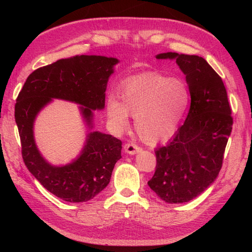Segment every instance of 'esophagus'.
Instances as JSON below:
<instances>
[{"mask_svg": "<svg viewBox=\"0 0 252 252\" xmlns=\"http://www.w3.org/2000/svg\"><path fill=\"white\" fill-rule=\"evenodd\" d=\"M124 149H125V152H127V154H129V155H135V154H138V152H140L142 150V148L139 147L138 145L132 144V143L125 144Z\"/></svg>", "mask_w": 252, "mask_h": 252, "instance_id": "esophagus-1", "label": "esophagus"}]
</instances>
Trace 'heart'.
<instances>
[{
    "mask_svg": "<svg viewBox=\"0 0 252 252\" xmlns=\"http://www.w3.org/2000/svg\"><path fill=\"white\" fill-rule=\"evenodd\" d=\"M121 101L110 97L107 114L113 127L124 131L129 114L135 117L141 138L155 144L175 132L190 102V90L181 79L159 73H146L127 81L121 90Z\"/></svg>",
    "mask_w": 252,
    "mask_h": 252,
    "instance_id": "heart-1",
    "label": "heart"
}]
</instances>
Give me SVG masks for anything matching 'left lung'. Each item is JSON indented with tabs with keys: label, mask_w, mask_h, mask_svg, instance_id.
<instances>
[{
	"label": "left lung",
	"mask_w": 252,
	"mask_h": 252,
	"mask_svg": "<svg viewBox=\"0 0 252 252\" xmlns=\"http://www.w3.org/2000/svg\"><path fill=\"white\" fill-rule=\"evenodd\" d=\"M186 75L191 103L188 116L166 146L156 148V172L148 186L170 204L186 203L204 192L222 168L233 120L222 78L199 56L165 52Z\"/></svg>",
	"instance_id": "8db88e82"
}]
</instances>
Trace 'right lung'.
<instances>
[{
  "label": "right lung",
  "mask_w": 252,
  "mask_h": 252,
  "mask_svg": "<svg viewBox=\"0 0 252 252\" xmlns=\"http://www.w3.org/2000/svg\"><path fill=\"white\" fill-rule=\"evenodd\" d=\"M116 58L75 56L59 60L29 74L17 98L14 118L28 170L49 192L69 203L87 202L109 184L114 165L122 158V142L110 134L93 131L94 110L105 107V91ZM52 98L80 103L89 127L81 155L69 164L53 166L39 154L33 124Z\"/></svg>",
  "instance_id": "right-lung-1"
}]
</instances>
